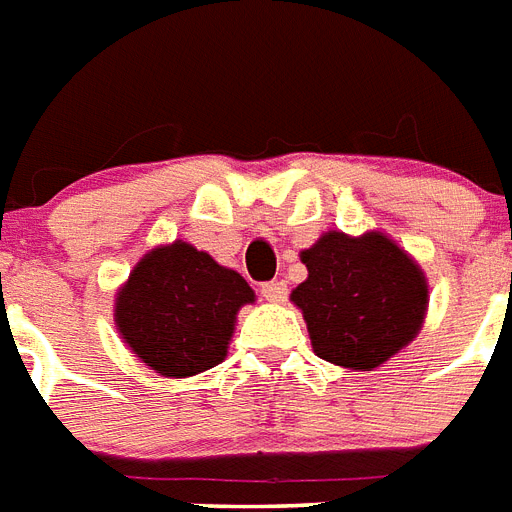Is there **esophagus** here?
Segmentation results:
<instances>
[{"label":"esophagus","mask_w":512,"mask_h":512,"mask_svg":"<svg viewBox=\"0 0 512 512\" xmlns=\"http://www.w3.org/2000/svg\"><path fill=\"white\" fill-rule=\"evenodd\" d=\"M260 295L265 300H271V303H284L287 300V284L284 281H265L260 287Z\"/></svg>","instance_id":"obj_1"}]
</instances>
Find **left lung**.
<instances>
[{"label": "left lung", "instance_id": "obj_1", "mask_svg": "<svg viewBox=\"0 0 512 512\" xmlns=\"http://www.w3.org/2000/svg\"><path fill=\"white\" fill-rule=\"evenodd\" d=\"M300 257L308 279L292 292V303L303 311L319 358L366 372L420 332L425 276L382 233L350 239L332 231Z\"/></svg>", "mask_w": 512, "mask_h": 512}]
</instances>
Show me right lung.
<instances>
[{
    "label": "right lung",
    "mask_w": 512,
    "mask_h": 512,
    "mask_svg": "<svg viewBox=\"0 0 512 512\" xmlns=\"http://www.w3.org/2000/svg\"><path fill=\"white\" fill-rule=\"evenodd\" d=\"M252 300L239 273L175 241L135 265L116 297V327L143 364L164 377H191L223 361L236 311Z\"/></svg>",
    "instance_id": "add662e5"
}]
</instances>
